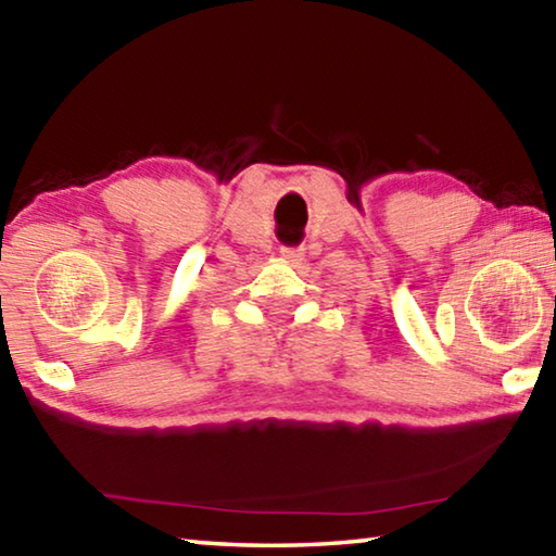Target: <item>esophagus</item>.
<instances>
[{"mask_svg": "<svg viewBox=\"0 0 556 556\" xmlns=\"http://www.w3.org/2000/svg\"><path fill=\"white\" fill-rule=\"evenodd\" d=\"M304 257V248H281V260L285 262H299Z\"/></svg>", "mask_w": 556, "mask_h": 556, "instance_id": "esophagus-1", "label": "esophagus"}]
</instances>
